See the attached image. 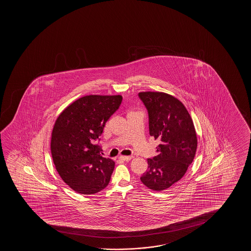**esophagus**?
I'll return each instance as SVG.
<instances>
[{
  "instance_id": "obj_1",
  "label": "esophagus",
  "mask_w": 251,
  "mask_h": 251,
  "mask_svg": "<svg viewBox=\"0 0 251 251\" xmlns=\"http://www.w3.org/2000/svg\"><path fill=\"white\" fill-rule=\"evenodd\" d=\"M131 158H132V157H130V156H120L119 157V159L124 160V161H129Z\"/></svg>"
}]
</instances>
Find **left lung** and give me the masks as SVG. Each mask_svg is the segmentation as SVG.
Listing matches in <instances>:
<instances>
[{
	"mask_svg": "<svg viewBox=\"0 0 251 251\" xmlns=\"http://www.w3.org/2000/svg\"><path fill=\"white\" fill-rule=\"evenodd\" d=\"M139 98L148 110L149 134L160 141L158 155L148 158V171L141 181L149 189L161 191L178 182L194 160L196 129L185 106L172 95L143 92Z\"/></svg>",
	"mask_w": 251,
	"mask_h": 251,
	"instance_id": "left-lung-1",
	"label": "left lung"
}]
</instances>
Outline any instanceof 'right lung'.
<instances>
[{
  "mask_svg": "<svg viewBox=\"0 0 251 251\" xmlns=\"http://www.w3.org/2000/svg\"><path fill=\"white\" fill-rule=\"evenodd\" d=\"M121 95H88L59 115L51 134L52 158L62 180L75 192L93 195L110 182L115 162L93 142L120 106Z\"/></svg>",
  "mask_w": 251,
  "mask_h": 251,
  "instance_id": "1",
  "label": "right lung"
}]
</instances>
